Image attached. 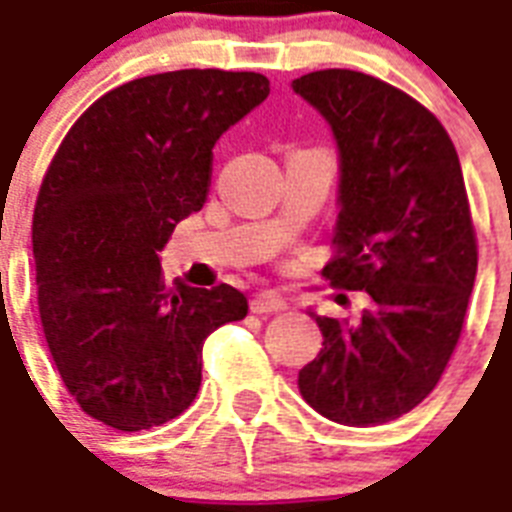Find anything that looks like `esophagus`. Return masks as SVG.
I'll use <instances>...</instances> for the list:
<instances>
[{
    "instance_id": "34e87169",
    "label": "esophagus",
    "mask_w": 512,
    "mask_h": 512,
    "mask_svg": "<svg viewBox=\"0 0 512 512\" xmlns=\"http://www.w3.org/2000/svg\"><path fill=\"white\" fill-rule=\"evenodd\" d=\"M288 304H285L283 296H277L275 291H261L253 296L251 301V310L256 315H272V312H283Z\"/></svg>"
}]
</instances>
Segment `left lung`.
<instances>
[{
    "mask_svg": "<svg viewBox=\"0 0 512 512\" xmlns=\"http://www.w3.org/2000/svg\"><path fill=\"white\" fill-rule=\"evenodd\" d=\"M339 146L336 256L323 277L371 296L358 323L320 318L323 350L301 398L347 427L403 417L435 390L457 347L478 269L465 178L425 106L350 69L293 79Z\"/></svg>",
    "mask_w": 512,
    "mask_h": 512,
    "instance_id": "obj_1",
    "label": "left lung"
}]
</instances>
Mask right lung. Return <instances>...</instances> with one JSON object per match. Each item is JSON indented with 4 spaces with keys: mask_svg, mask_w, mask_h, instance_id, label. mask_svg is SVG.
<instances>
[{
    "mask_svg": "<svg viewBox=\"0 0 512 512\" xmlns=\"http://www.w3.org/2000/svg\"><path fill=\"white\" fill-rule=\"evenodd\" d=\"M267 95L256 71L133 79L71 125L47 168L31 227L39 318L71 398L114 430L192 406L202 342L248 315L227 283L168 291L157 253L205 205L216 141Z\"/></svg>",
    "mask_w": 512,
    "mask_h": 512,
    "instance_id": "right-lung-1",
    "label": "right lung"
}]
</instances>
